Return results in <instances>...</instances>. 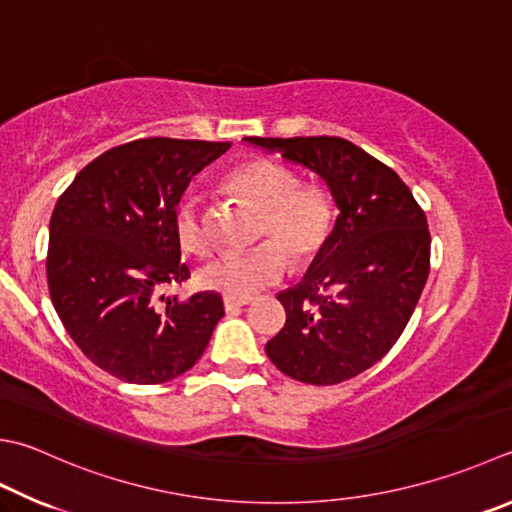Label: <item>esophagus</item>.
<instances>
[{"label": "esophagus", "instance_id": "obj_1", "mask_svg": "<svg viewBox=\"0 0 512 512\" xmlns=\"http://www.w3.org/2000/svg\"><path fill=\"white\" fill-rule=\"evenodd\" d=\"M223 303H225V310H227V312H238L240 307H245V305L252 303V298H234V296H225V298H223Z\"/></svg>", "mask_w": 512, "mask_h": 512}]
</instances>
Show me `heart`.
<instances>
[{"label": "heart", "instance_id": "1", "mask_svg": "<svg viewBox=\"0 0 512 512\" xmlns=\"http://www.w3.org/2000/svg\"><path fill=\"white\" fill-rule=\"evenodd\" d=\"M227 187L263 211V240L243 252H223L200 269V283L225 296L252 298L260 289L281 281L287 272V255L296 265L321 252L334 227V202L330 191L316 182H298L296 171L283 162L256 158L229 173ZM178 245L202 256L211 249L207 216L196 196L178 202L173 214Z\"/></svg>", "mask_w": 512, "mask_h": 512}]
</instances>
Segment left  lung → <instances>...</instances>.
<instances>
[{
	"label": "left lung",
	"mask_w": 512,
	"mask_h": 512,
	"mask_svg": "<svg viewBox=\"0 0 512 512\" xmlns=\"http://www.w3.org/2000/svg\"><path fill=\"white\" fill-rule=\"evenodd\" d=\"M325 180L339 209L303 281L278 294L287 321L265 345L296 381L334 385L381 361L430 274L423 209L397 173L343 138H247Z\"/></svg>",
	"instance_id": "1"
}]
</instances>
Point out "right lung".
<instances>
[{
  "label": "right lung",
  "instance_id": "obj_1",
  "mask_svg": "<svg viewBox=\"0 0 512 512\" xmlns=\"http://www.w3.org/2000/svg\"><path fill=\"white\" fill-rule=\"evenodd\" d=\"M229 142L142 138L104 151L57 198L46 278L57 316L86 359L115 379L153 385L194 368L223 298L156 296L189 278L173 214L198 171ZM165 296H160V301Z\"/></svg>",
  "mask_w": 512,
  "mask_h": 512
}]
</instances>
